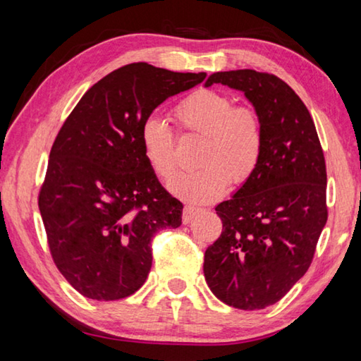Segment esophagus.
Instances as JSON below:
<instances>
[{
	"label": "esophagus",
	"mask_w": 361,
	"mask_h": 361,
	"mask_svg": "<svg viewBox=\"0 0 361 361\" xmlns=\"http://www.w3.org/2000/svg\"><path fill=\"white\" fill-rule=\"evenodd\" d=\"M197 212H199V210H195L194 207L186 205L185 210H183V223H185V224L191 223L192 219L195 218V215H197Z\"/></svg>",
	"instance_id": "esophagus-1"
}]
</instances>
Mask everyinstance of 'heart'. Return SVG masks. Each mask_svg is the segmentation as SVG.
<instances>
[{"label": "heart", "mask_w": 361, "mask_h": 361, "mask_svg": "<svg viewBox=\"0 0 361 361\" xmlns=\"http://www.w3.org/2000/svg\"><path fill=\"white\" fill-rule=\"evenodd\" d=\"M181 132L202 137L195 154L199 169L170 181L169 189L189 204L218 199L228 185L239 188L258 169L264 130L259 113L250 105H234L228 94L200 89L185 97L173 109ZM140 145L149 167L161 180L176 173V138L166 121L148 116L140 127Z\"/></svg>", "instance_id": "obj_1"}]
</instances>
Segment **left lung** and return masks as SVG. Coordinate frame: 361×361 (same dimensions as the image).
Instances as JSON below:
<instances>
[{
  "mask_svg": "<svg viewBox=\"0 0 361 361\" xmlns=\"http://www.w3.org/2000/svg\"><path fill=\"white\" fill-rule=\"evenodd\" d=\"M242 90L259 113L264 148L258 169L229 200L207 248L204 276L219 301L259 310L280 301L314 259L328 219L326 166L309 109L288 84L255 70L218 71L205 87Z\"/></svg>",
  "mask_w": 361,
  "mask_h": 361,
  "instance_id": "1",
  "label": "left lung"
}]
</instances>
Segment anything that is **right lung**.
<instances>
[{"instance_id": "add662e5", "label": "right lung", "mask_w": 361, "mask_h": 361, "mask_svg": "<svg viewBox=\"0 0 361 361\" xmlns=\"http://www.w3.org/2000/svg\"><path fill=\"white\" fill-rule=\"evenodd\" d=\"M205 76L143 62L121 66L82 95L59 130L38 205L52 259L82 296L133 295L149 274L154 235L181 224L183 204L145 159L140 127Z\"/></svg>"}]
</instances>
